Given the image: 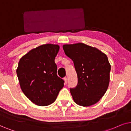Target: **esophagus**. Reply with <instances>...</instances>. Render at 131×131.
Instances as JSON below:
<instances>
[{
    "label": "esophagus",
    "instance_id": "obj_1",
    "mask_svg": "<svg viewBox=\"0 0 131 131\" xmlns=\"http://www.w3.org/2000/svg\"><path fill=\"white\" fill-rule=\"evenodd\" d=\"M64 83H65L66 84H67V83H68V78L67 77H64Z\"/></svg>",
    "mask_w": 131,
    "mask_h": 131
}]
</instances>
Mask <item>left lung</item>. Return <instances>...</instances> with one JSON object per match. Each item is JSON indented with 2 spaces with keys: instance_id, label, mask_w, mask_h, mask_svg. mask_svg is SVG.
Masks as SVG:
<instances>
[{
  "instance_id": "1",
  "label": "left lung",
  "mask_w": 131,
  "mask_h": 131,
  "mask_svg": "<svg viewBox=\"0 0 131 131\" xmlns=\"http://www.w3.org/2000/svg\"><path fill=\"white\" fill-rule=\"evenodd\" d=\"M74 62L78 84L70 92L74 102L83 107L97 103L108 88L111 65L105 54L83 43L63 45Z\"/></svg>"
}]
</instances>
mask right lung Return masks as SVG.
I'll use <instances>...</instances> for the list:
<instances>
[{
	"label": "right lung",
	"instance_id": "1",
	"mask_svg": "<svg viewBox=\"0 0 131 131\" xmlns=\"http://www.w3.org/2000/svg\"><path fill=\"white\" fill-rule=\"evenodd\" d=\"M59 46L43 44L31 50L20 59L17 74L23 92L33 103L46 106L53 103L64 86L57 75L55 57Z\"/></svg>",
	"mask_w": 131,
	"mask_h": 131
}]
</instances>
